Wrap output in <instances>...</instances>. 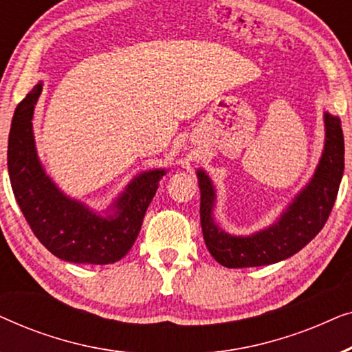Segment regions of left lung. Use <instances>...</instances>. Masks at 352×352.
<instances>
[{
	"label": "left lung",
	"mask_w": 352,
	"mask_h": 352,
	"mask_svg": "<svg viewBox=\"0 0 352 352\" xmlns=\"http://www.w3.org/2000/svg\"><path fill=\"white\" fill-rule=\"evenodd\" d=\"M325 142L319 165L309 182L293 197L267 228L250 235L226 232L214 221L216 189L205 170H197L200 187V223L206 248L224 267L267 266L305 248L329 219L344 171V139L341 120L324 112Z\"/></svg>",
	"instance_id": "obj_1"
}]
</instances>
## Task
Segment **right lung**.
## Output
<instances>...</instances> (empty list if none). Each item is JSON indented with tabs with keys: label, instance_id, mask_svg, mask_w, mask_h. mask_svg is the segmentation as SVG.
<instances>
[{
	"label": "right lung",
	"instance_id": "1",
	"mask_svg": "<svg viewBox=\"0 0 352 352\" xmlns=\"http://www.w3.org/2000/svg\"><path fill=\"white\" fill-rule=\"evenodd\" d=\"M43 81L33 86L14 112L8 141L12 192L36 239L59 259L76 264H112L136 242L144 214L165 168L134 176L102 213L64 194L41 165L33 134V113Z\"/></svg>",
	"mask_w": 352,
	"mask_h": 352
}]
</instances>
